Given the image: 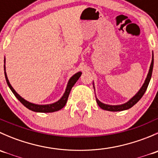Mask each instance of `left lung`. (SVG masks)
I'll list each match as a JSON object with an SVG mask.
<instances>
[{"label": "left lung", "mask_w": 158, "mask_h": 158, "mask_svg": "<svg viewBox=\"0 0 158 158\" xmlns=\"http://www.w3.org/2000/svg\"><path fill=\"white\" fill-rule=\"evenodd\" d=\"M153 66H154V55L152 54V60H151V66H150V69H149V72L148 73L147 78H146L145 81H144V84L141 86V88L139 89L138 92L135 94V96L132 97L128 102H127L124 103L122 105H118V106H111V105H106L104 104V103L101 102L98 98H96V102L98 106H99L101 109L106 110V111H124V110H127L130 108H131L132 106H135L141 98L144 95V92H146L147 90V88L148 86V84H149L150 80H151V76H152V71H153ZM93 87L94 89H95V86H94V83H93Z\"/></svg>", "instance_id": "obj_1"}]
</instances>
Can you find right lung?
I'll use <instances>...</instances> for the list:
<instances>
[{
  "label": "right lung",
  "mask_w": 158,
  "mask_h": 158,
  "mask_svg": "<svg viewBox=\"0 0 158 158\" xmlns=\"http://www.w3.org/2000/svg\"><path fill=\"white\" fill-rule=\"evenodd\" d=\"M4 75H5V79L6 81H7V83L8 85L9 88L10 89V90L12 91V92L14 93V95H15L16 98L26 108H27L28 109L31 110L33 111H36V112H44V113H47V112H53V111H59V110L62 109L66 104V102L68 100V97H69V95L70 93V91H71L72 88H73V85H75L76 82H77L78 79H79V77L82 75V72H78L76 73V74L73 75L71 78L69 79V82H68L67 86H66V91H65L64 94L62 96V98H60V100H58L56 102L52 103V104H49V105H36V104H33V103L27 101L25 100L24 98H22L15 90H14V88L11 86L10 82H9L8 79H7V73H6V67H5V58H4Z\"/></svg>",
  "instance_id": "1"
}]
</instances>
